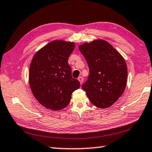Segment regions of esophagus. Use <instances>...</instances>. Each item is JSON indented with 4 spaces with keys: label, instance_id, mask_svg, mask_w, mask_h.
Returning <instances> with one entry per match:
<instances>
[{
    "label": "esophagus",
    "instance_id": "obj_1",
    "mask_svg": "<svg viewBox=\"0 0 152 152\" xmlns=\"http://www.w3.org/2000/svg\"><path fill=\"white\" fill-rule=\"evenodd\" d=\"M78 80H79V82H80V84H82V82H83V81H84V78L82 76H80L79 78H78Z\"/></svg>",
    "mask_w": 152,
    "mask_h": 152
}]
</instances>
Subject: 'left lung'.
Returning <instances> with one entry per match:
<instances>
[{"label": "left lung", "instance_id": "8db88e82", "mask_svg": "<svg viewBox=\"0 0 152 152\" xmlns=\"http://www.w3.org/2000/svg\"><path fill=\"white\" fill-rule=\"evenodd\" d=\"M85 58L89 76L82 88L92 104L97 107L111 106L124 92L127 68L122 56L104 40H95L78 47Z\"/></svg>", "mask_w": 152, "mask_h": 152}]
</instances>
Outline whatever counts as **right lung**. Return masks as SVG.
I'll use <instances>...</instances> for the list:
<instances>
[{"mask_svg": "<svg viewBox=\"0 0 152 152\" xmlns=\"http://www.w3.org/2000/svg\"><path fill=\"white\" fill-rule=\"evenodd\" d=\"M74 43L53 41L35 53L29 68L31 89L35 99L51 110H60L69 104L71 95L80 83L72 76L68 58Z\"/></svg>", "mask_w": 152, "mask_h": 152, "instance_id": "add662e5", "label": "right lung"}]
</instances>
